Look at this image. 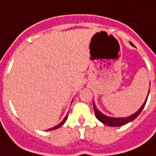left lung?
<instances>
[{
  "instance_id": "8db88e82",
  "label": "left lung",
  "mask_w": 156,
  "mask_h": 156,
  "mask_svg": "<svg viewBox=\"0 0 156 156\" xmlns=\"http://www.w3.org/2000/svg\"><path fill=\"white\" fill-rule=\"evenodd\" d=\"M148 95H149V93H148ZM148 95H147V98H146V99H145V101H144V103L143 104V105L140 107V108L136 113H134V115H130V116H129V117L127 118H124V119H123V118L108 117V116H106V115H103L100 111H98V109L96 108V107H95L94 104V109L95 116H96V118H97L100 122H102L103 124H107V125H108V126L117 127V126H122V125H124V124H126L127 123H129V122L133 121L134 119H136V118L140 115L141 111H142V110H143V108H144V105H145V104H146V101H147V98H148Z\"/></svg>"
}]
</instances>
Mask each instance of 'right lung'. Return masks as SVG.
<instances>
[{
	"label": "right lung",
	"mask_w": 156,
	"mask_h": 156,
	"mask_svg": "<svg viewBox=\"0 0 156 156\" xmlns=\"http://www.w3.org/2000/svg\"><path fill=\"white\" fill-rule=\"evenodd\" d=\"M67 119H68V115H67V116H66V117L64 118V119H63V120L62 121V122H61V123H60V124H58V125H56L55 127L51 128V129H48V130H53V129H58V128H59V127H61L62 125V124H64L65 122H66V120H67Z\"/></svg>",
	"instance_id": "right-lung-1"
}]
</instances>
